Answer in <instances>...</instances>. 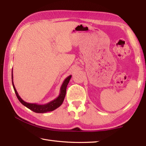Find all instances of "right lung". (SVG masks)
<instances>
[{
  "instance_id": "add662e5",
  "label": "right lung",
  "mask_w": 146,
  "mask_h": 146,
  "mask_svg": "<svg viewBox=\"0 0 146 146\" xmlns=\"http://www.w3.org/2000/svg\"><path fill=\"white\" fill-rule=\"evenodd\" d=\"M71 78V75H70L64 80L63 84H62L60 88V94H59L58 97L54 99L53 100L51 101L48 104H46L44 105H39L37 104L27 103V102L24 101L23 99L20 97V96L19 95L16 89L15 88V86L14 85L13 75H12V86H13L14 92L15 93V95L17 96L18 100H19L21 103L23 105H24V106L26 107L27 108H28L29 109L31 110L32 111H35L36 113H46V112H48V111H53L54 110L56 109V108H58L59 107H60L64 101L65 95H66L67 85L68 84V83H69Z\"/></svg>"
}]
</instances>
